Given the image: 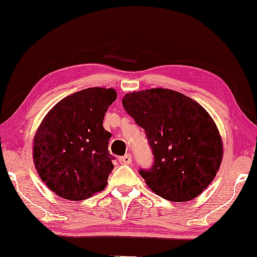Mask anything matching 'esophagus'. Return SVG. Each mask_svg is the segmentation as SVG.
I'll return each instance as SVG.
<instances>
[{
    "instance_id": "34e87169",
    "label": "esophagus",
    "mask_w": 257,
    "mask_h": 257,
    "mask_svg": "<svg viewBox=\"0 0 257 257\" xmlns=\"http://www.w3.org/2000/svg\"><path fill=\"white\" fill-rule=\"evenodd\" d=\"M119 163L122 164V165H128V164H131V163H132V157H131V154H126V156L119 158Z\"/></svg>"
}]
</instances>
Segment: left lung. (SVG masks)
I'll return each instance as SVG.
<instances>
[{"label": "left lung", "mask_w": 257, "mask_h": 257, "mask_svg": "<svg viewBox=\"0 0 257 257\" xmlns=\"http://www.w3.org/2000/svg\"><path fill=\"white\" fill-rule=\"evenodd\" d=\"M122 105L145 130L153 151L152 168L139 171L149 188L173 202L201 194L223 157L222 139L208 112L192 98L163 87L126 93Z\"/></svg>", "instance_id": "obj_1"}]
</instances>
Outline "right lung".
<instances>
[{
	"label": "right lung",
	"instance_id": "1",
	"mask_svg": "<svg viewBox=\"0 0 257 257\" xmlns=\"http://www.w3.org/2000/svg\"><path fill=\"white\" fill-rule=\"evenodd\" d=\"M115 99L114 89L89 87L63 98L43 118L34 137V164L55 194L80 201L106 187L113 157L103 120Z\"/></svg>",
	"mask_w": 257,
	"mask_h": 257
}]
</instances>
